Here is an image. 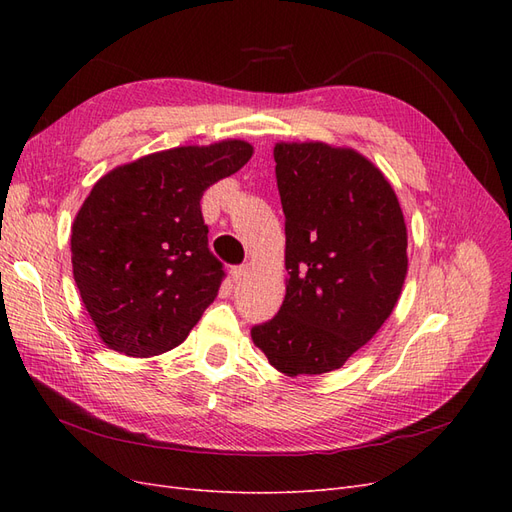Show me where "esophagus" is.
Returning a JSON list of instances; mask_svg holds the SVG:
<instances>
[{"mask_svg": "<svg viewBox=\"0 0 512 512\" xmlns=\"http://www.w3.org/2000/svg\"><path fill=\"white\" fill-rule=\"evenodd\" d=\"M247 273H250V265H239V267H232V269H230V277H232V282H241Z\"/></svg>", "mask_w": 512, "mask_h": 512, "instance_id": "1", "label": "esophagus"}]
</instances>
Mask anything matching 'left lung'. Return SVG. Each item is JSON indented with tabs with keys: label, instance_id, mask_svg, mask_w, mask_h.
Listing matches in <instances>:
<instances>
[{
	"label": "left lung",
	"instance_id": "obj_1",
	"mask_svg": "<svg viewBox=\"0 0 512 512\" xmlns=\"http://www.w3.org/2000/svg\"><path fill=\"white\" fill-rule=\"evenodd\" d=\"M286 215V297L252 329L282 374L342 367L393 314L408 275V230L382 170L352 147H273Z\"/></svg>",
	"mask_w": 512,
	"mask_h": 512
}]
</instances>
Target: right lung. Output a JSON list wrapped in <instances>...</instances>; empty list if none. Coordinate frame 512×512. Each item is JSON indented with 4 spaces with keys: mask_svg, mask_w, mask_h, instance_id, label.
<instances>
[{
    "mask_svg": "<svg viewBox=\"0 0 512 512\" xmlns=\"http://www.w3.org/2000/svg\"><path fill=\"white\" fill-rule=\"evenodd\" d=\"M241 138L183 145L115 166L76 213L72 273L98 337L149 359L179 346L218 297L200 198L250 162Z\"/></svg>",
    "mask_w": 512,
    "mask_h": 512,
    "instance_id": "1",
    "label": "right lung"
}]
</instances>
